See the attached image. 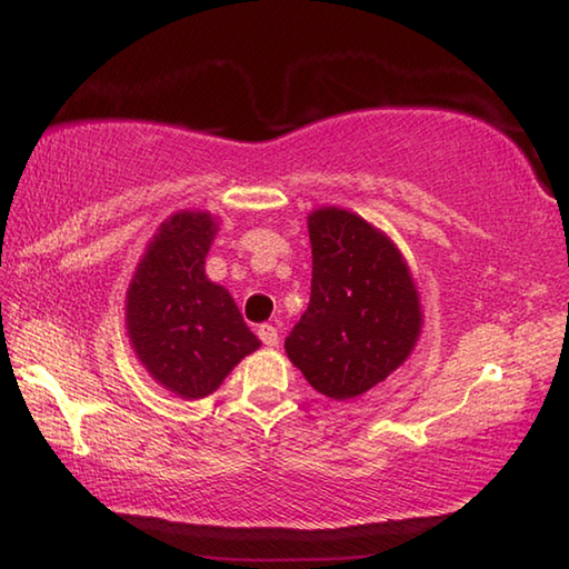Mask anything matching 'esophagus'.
<instances>
[{
    "instance_id": "1",
    "label": "esophagus",
    "mask_w": 569,
    "mask_h": 569,
    "mask_svg": "<svg viewBox=\"0 0 569 569\" xmlns=\"http://www.w3.org/2000/svg\"><path fill=\"white\" fill-rule=\"evenodd\" d=\"M258 336H261V341L266 346H278V329L273 323H263L258 326Z\"/></svg>"
}]
</instances>
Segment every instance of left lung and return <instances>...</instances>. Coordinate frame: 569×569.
Listing matches in <instances>:
<instances>
[{
    "instance_id": "1",
    "label": "left lung",
    "mask_w": 569,
    "mask_h": 569,
    "mask_svg": "<svg viewBox=\"0 0 569 569\" xmlns=\"http://www.w3.org/2000/svg\"><path fill=\"white\" fill-rule=\"evenodd\" d=\"M311 301L286 353L316 391L353 399L411 353L421 329L409 268L387 236L341 208L308 218Z\"/></svg>"
}]
</instances>
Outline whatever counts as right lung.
Instances as JSON below:
<instances>
[{"instance_id":"add662e5","label":"right lung","mask_w":569,"mask_h":569,"mask_svg":"<svg viewBox=\"0 0 569 569\" xmlns=\"http://www.w3.org/2000/svg\"><path fill=\"white\" fill-rule=\"evenodd\" d=\"M216 236L208 213H178L160 226L128 291V333L138 359L182 399L213 393L261 341L223 286L206 276Z\"/></svg>"}]
</instances>
